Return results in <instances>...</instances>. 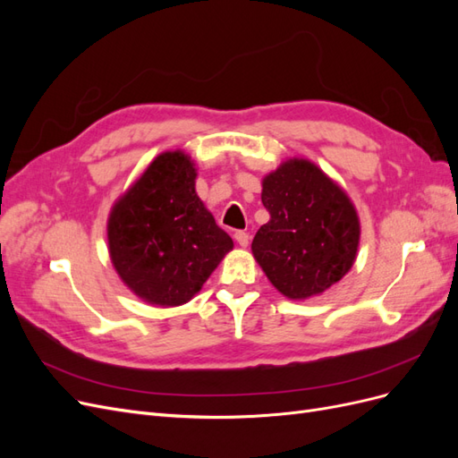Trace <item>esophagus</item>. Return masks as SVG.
I'll list each match as a JSON object with an SVG mask.
<instances>
[{"label":"esophagus","mask_w":458,"mask_h":458,"mask_svg":"<svg viewBox=\"0 0 458 458\" xmlns=\"http://www.w3.org/2000/svg\"><path fill=\"white\" fill-rule=\"evenodd\" d=\"M234 239H237L239 246L246 248V246H248V242H250V234H248L246 231H237V233H234Z\"/></svg>","instance_id":"obj_1"}]
</instances>
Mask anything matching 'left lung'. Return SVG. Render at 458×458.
Wrapping results in <instances>:
<instances>
[{
	"label": "left lung",
	"instance_id": "1",
	"mask_svg": "<svg viewBox=\"0 0 458 458\" xmlns=\"http://www.w3.org/2000/svg\"><path fill=\"white\" fill-rule=\"evenodd\" d=\"M269 221L252 254L271 284L290 300L323 294L353 266L359 217L350 197L310 160L293 158L263 177Z\"/></svg>",
	"mask_w": 458,
	"mask_h": 458
}]
</instances>
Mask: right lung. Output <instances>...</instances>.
Instances as JSON below:
<instances>
[{
  "label": "right lung",
  "instance_id": "add662e5",
  "mask_svg": "<svg viewBox=\"0 0 458 458\" xmlns=\"http://www.w3.org/2000/svg\"><path fill=\"white\" fill-rule=\"evenodd\" d=\"M197 170L182 150L162 152L108 216V252L120 279L155 306H182L233 250L195 191Z\"/></svg>",
  "mask_w": 458,
  "mask_h": 458
}]
</instances>
